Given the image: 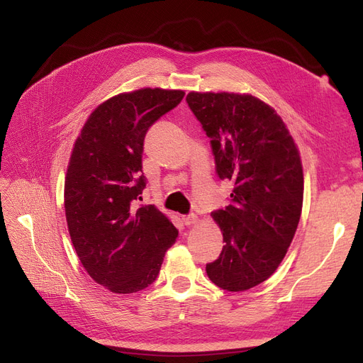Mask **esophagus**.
Returning <instances> with one entry per match:
<instances>
[{"label":"esophagus","instance_id":"esophagus-1","mask_svg":"<svg viewBox=\"0 0 363 363\" xmlns=\"http://www.w3.org/2000/svg\"><path fill=\"white\" fill-rule=\"evenodd\" d=\"M182 221H183V224L184 225H194V224H196L199 223V216L196 215H184L183 218H182Z\"/></svg>","mask_w":363,"mask_h":363}]
</instances>
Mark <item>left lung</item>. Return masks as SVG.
Returning <instances> with one entry per match:
<instances>
[{"label":"left lung","mask_w":363,"mask_h":363,"mask_svg":"<svg viewBox=\"0 0 363 363\" xmlns=\"http://www.w3.org/2000/svg\"><path fill=\"white\" fill-rule=\"evenodd\" d=\"M230 204L212 213L225 245L206 265L218 288L240 292L269 279L292 242L303 207V164L289 130L271 106L248 94L189 92Z\"/></svg>","instance_id":"8db88e82"}]
</instances>
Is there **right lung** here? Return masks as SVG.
<instances>
[{
	"mask_svg": "<svg viewBox=\"0 0 363 363\" xmlns=\"http://www.w3.org/2000/svg\"><path fill=\"white\" fill-rule=\"evenodd\" d=\"M183 96L160 87L115 95L89 115L74 144L65 179L69 236L87 274L115 294L150 286L179 236L168 216L138 200L147 184V131Z\"/></svg>",
	"mask_w": 363,
	"mask_h": 363,
	"instance_id": "1",
	"label": "right lung"
}]
</instances>
